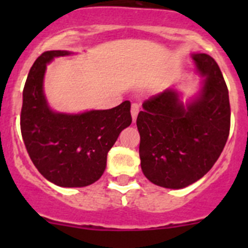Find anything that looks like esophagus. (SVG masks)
<instances>
[{
  "label": "esophagus",
  "instance_id": "obj_1",
  "mask_svg": "<svg viewBox=\"0 0 248 248\" xmlns=\"http://www.w3.org/2000/svg\"><path fill=\"white\" fill-rule=\"evenodd\" d=\"M138 112H139V106H138V104L133 103V104H132V107H131V114H132V119H133V122L137 120Z\"/></svg>",
  "mask_w": 248,
  "mask_h": 248
}]
</instances>
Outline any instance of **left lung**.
I'll return each mask as SVG.
<instances>
[{
    "mask_svg": "<svg viewBox=\"0 0 248 248\" xmlns=\"http://www.w3.org/2000/svg\"><path fill=\"white\" fill-rule=\"evenodd\" d=\"M196 73L202 78L197 93L184 101L172 86L142 103L137 117L139 156L147 180L180 189L202 179L223 151L231 128L229 94L218 64L193 52Z\"/></svg>",
    "mask_w": 248,
    "mask_h": 248,
    "instance_id": "8db88e82",
    "label": "left lung"
}]
</instances>
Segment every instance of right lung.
<instances>
[{
  "label": "right lung",
  "mask_w": 248,
  "mask_h": 248,
  "mask_svg": "<svg viewBox=\"0 0 248 248\" xmlns=\"http://www.w3.org/2000/svg\"><path fill=\"white\" fill-rule=\"evenodd\" d=\"M72 54L50 50L34 61L22 92L20 124L27 152L46 180L61 187H85L103 175L109 150L132 124L131 103L81 112L52 109L44 92L46 66Z\"/></svg>",
  "instance_id": "right-lung-1"
}]
</instances>
